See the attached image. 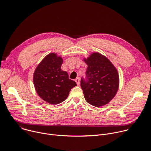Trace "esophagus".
<instances>
[{
	"mask_svg": "<svg viewBox=\"0 0 151 151\" xmlns=\"http://www.w3.org/2000/svg\"><path fill=\"white\" fill-rule=\"evenodd\" d=\"M75 81L76 82V84H77V85H79V82H80V79H79V78H77L75 80Z\"/></svg>",
	"mask_w": 151,
	"mask_h": 151,
	"instance_id": "obj_1",
	"label": "esophagus"
}]
</instances>
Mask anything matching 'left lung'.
I'll return each instance as SVG.
<instances>
[{
    "label": "left lung",
    "instance_id": "obj_1",
    "mask_svg": "<svg viewBox=\"0 0 151 151\" xmlns=\"http://www.w3.org/2000/svg\"><path fill=\"white\" fill-rule=\"evenodd\" d=\"M86 77L81 79V87L86 101L94 106L107 104L116 95L119 84L117 71L113 64L99 53L87 60Z\"/></svg>",
    "mask_w": 151,
    "mask_h": 151
}]
</instances>
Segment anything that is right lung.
<instances>
[{
	"instance_id": "obj_1",
	"label": "right lung",
	"mask_w": 151,
	"mask_h": 151,
	"mask_svg": "<svg viewBox=\"0 0 151 151\" xmlns=\"http://www.w3.org/2000/svg\"><path fill=\"white\" fill-rule=\"evenodd\" d=\"M63 59L54 53L42 61L34 73V84L39 96L50 104H58L66 99L76 83L61 69Z\"/></svg>"
}]
</instances>
